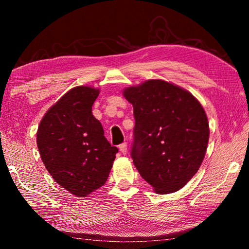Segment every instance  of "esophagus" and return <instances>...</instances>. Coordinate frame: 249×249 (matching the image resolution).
Listing matches in <instances>:
<instances>
[{"label": "esophagus", "mask_w": 249, "mask_h": 249, "mask_svg": "<svg viewBox=\"0 0 249 249\" xmlns=\"http://www.w3.org/2000/svg\"><path fill=\"white\" fill-rule=\"evenodd\" d=\"M119 148H120V151L123 155H126V153H127V144H126V142H123V144H121L120 146H119Z\"/></svg>", "instance_id": "obj_1"}]
</instances>
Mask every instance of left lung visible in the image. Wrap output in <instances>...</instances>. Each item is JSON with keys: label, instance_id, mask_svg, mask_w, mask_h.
Masks as SVG:
<instances>
[{"label": "left lung", "instance_id": "obj_1", "mask_svg": "<svg viewBox=\"0 0 249 249\" xmlns=\"http://www.w3.org/2000/svg\"><path fill=\"white\" fill-rule=\"evenodd\" d=\"M123 95L134 107L135 167L159 195L180 190L208 148L204 108L189 91L159 79L126 88Z\"/></svg>", "mask_w": 249, "mask_h": 249}]
</instances>
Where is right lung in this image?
Masks as SVG:
<instances>
[{
  "instance_id": "1",
  "label": "right lung",
  "mask_w": 249,
  "mask_h": 249,
  "mask_svg": "<svg viewBox=\"0 0 249 249\" xmlns=\"http://www.w3.org/2000/svg\"><path fill=\"white\" fill-rule=\"evenodd\" d=\"M99 93L92 87L72 88L46 112L37 130V147L46 169L58 184L80 197L107 182L119 151L92 114Z\"/></svg>"
}]
</instances>
